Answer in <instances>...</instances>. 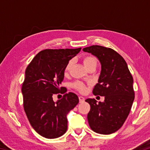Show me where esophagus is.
<instances>
[{"instance_id":"obj_1","label":"esophagus","mask_w":150,"mask_h":150,"mask_svg":"<svg viewBox=\"0 0 150 150\" xmlns=\"http://www.w3.org/2000/svg\"><path fill=\"white\" fill-rule=\"evenodd\" d=\"M79 103H83L85 101V98L84 97H83V96H79Z\"/></svg>"}]
</instances>
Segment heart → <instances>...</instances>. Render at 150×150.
Masks as SVG:
<instances>
[{
  "instance_id": "b5f03b06",
  "label": "heart",
  "mask_w": 150,
  "mask_h": 150,
  "mask_svg": "<svg viewBox=\"0 0 150 150\" xmlns=\"http://www.w3.org/2000/svg\"><path fill=\"white\" fill-rule=\"evenodd\" d=\"M83 63H84L86 68L87 69V68H88L92 65H96L97 60H96V59L95 57L91 56V55H87V56H85L84 57V58H83ZM73 64V60L72 59L69 60V62H67V63L65 65V71H64L65 74H67V73L71 70V69ZM73 87H74L75 89L80 91L81 93L85 92L86 90V87H85V85H84V83L79 82V81H77V82L73 83Z\"/></svg>"
}]
</instances>
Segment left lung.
Instances as JSON below:
<instances>
[{
    "mask_svg": "<svg viewBox=\"0 0 150 150\" xmlns=\"http://www.w3.org/2000/svg\"><path fill=\"white\" fill-rule=\"evenodd\" d=\"M83 50L99 60L100 75L93 93L105 96V101L98 104L95 98L85 100L91 106L88 122L96 133L112 134L121 128L130 113L134 100L133 77L126 61L111 48L95 45Z\"/></svg>",
    "mask_w": 150,
    "mask_h": 150,
    "instance_id": "left-lung-1",
    "label": "left lung"
}]
</instances>
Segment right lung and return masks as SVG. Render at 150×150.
I'll use <instances>...</instances> for the list:
<instances>
[{"instance_id": "1", "label": "right lung", "mask_w": 150, "mask_h": 150, "mask_svg": "<svg viewBox=\"0 0 150 150\" xmlns=\"http://www.w3.org/2000/svg\"><path fill=\"white\" fill-rule=\"evenodd\" d=\"M81 50L41 51L25 71L22 87L24 111L32 128L44 138H57L66 132L67 114L79 103L77 95L65 93V87L59 88V85L64 78L66 64ZM60 91L65 94L55 103L52 96Z\"/></svg>"}]
</instances>
